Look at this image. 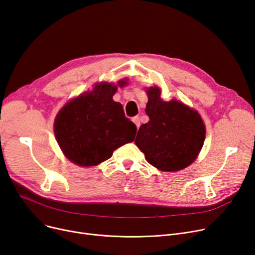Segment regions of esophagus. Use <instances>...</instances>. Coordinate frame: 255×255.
<instances>
[{
    "label": "esophagus",
    "instance_id": "34e87169",
    "mask_svg": "<svg viewBox=\"0 0 255 255\" xmlns=\"http://www.w3.org/2000/svg\"><path fill=\"white\" fill-rule=\"evenodd\" d=\"M132 122L135 124V126H136L137 128L140 126V121H139V117H137V116H136V117H133V118H132Z\"/></svg>",
    "mask_w": 255,
    "mask_h": 255
}]
</instances>
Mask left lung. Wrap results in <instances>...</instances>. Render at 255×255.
I'll list each match as a JSON object with an SVG mask.
<instances>
[{
    "mask_svg": "<svg viewBox=\"0 0 255 255\" xmlns=\"http://www.w3.org/2000/svg\"><path fill=\"white\" fill-rule=\"evenodd\" d=\"M145 114L150 120L138 129L135 144L150 164L162 171L189 166L202 150L206 127L199 114L172 99L163 101L158 87L146 90Z\"/></svg>",
    "mask_w": 255,
    "mask_h": 255,
    "instance_id": "1",
    "label": "left lung"
}]
</instances>
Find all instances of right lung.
<instances>
[{"instance_id": "1", "label": "right lung", "mask_w": 255, "mask_h": 255, "mask_svg": "<svg viewBox=\"0 0 255 255\" xmlns=\"http://www.w3.org/2000/svg\"><path fill=\"white\" fill-rule=\"evenodd\" d=\"M127 82L120 80L118 86ZM117 86L95 85L93 91L67 102L55 120V135L64 155L79 166H95L115 150L134 140L136 126L113 100Z\"/></svg>"}]
</instances>
